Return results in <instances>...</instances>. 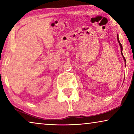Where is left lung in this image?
Instances as JSON below:
<instances>
[{
    "instance_id": "1",
    "label": "left lung",
    "mask_w": 134,
    "mask_h": 134,
    "mask_svg": "<svg viewBox=\"0 0 134 134\" xmlns=\"http://www.w3.org/2000/svg\"><path fill=\"white\" fill-rule=\"evenodd\" d=\"M117 40H118V42L119 44H120V48H121V55H122V57H123V59H124V62H125V63H126V62L125 57H124L123 56V54H122V46L121 44L120 43V40H119V38H118V35H117Z\"/></svg>"
}]
</instances>
